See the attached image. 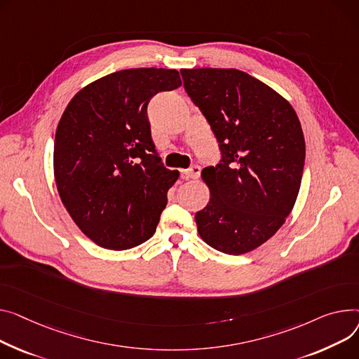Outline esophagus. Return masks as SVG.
Instances as JSON below:
<instances>
[{
  "label": "esophagus",
  "instance_id": "obj_1",
  "mask_svg": "<svg viewBox=\"0 0 359 359\" xmlns=\"http://www.w3.org/2000/svg\"><path fill=\"white\" fill-rule=\"evenodd\" d=\"M182 173L187 179H198L201 176V167L199 165H192V167H189V169H186V170H182Z\"/></svg>",
  "mask_w": 359,
  "mask_h": 359
}]
</instances>
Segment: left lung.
I'll use <instances>...</instances> for the list:
<instances>
[{
	"instance_id": "8db88e82",
	"label": "left lung",
	"mask_w": 359,
	"mask_h": 359,
	"mask_svg": "<svg viewBox=\"0 0 359 359\" xmlns=\"http://www.w3.org/2000/svg\"><path fill=\"white\" fill-rule=\"evenodd\" d=\"M189 98L217 137L221 160L205 167L209 203L195 215L212 248L240 255L280 229L303 176L306 146L292 105L238 69H182Z\"/></svg>"
}]
</instances>
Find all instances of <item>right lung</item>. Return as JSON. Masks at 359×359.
Here are the masks:
<instances>
[{"label":"right lung","mask_w":359,"mask_h":359,"mask_svg":"<svg viewBox=\"0 0 359 359\" xmlns=\"http://www.w3.org/2000/svg\"><path fill=\"white\" fill-rule=\"evenodd\" d=\"M180 85L175 69L119 70L79 90L60 118L53 150L59 195L100 247L128 250L156 232L179 172L165 169L156 150L147 105Z\"/></svg>","instance_id":"right-lung-1"}]
</instances>
